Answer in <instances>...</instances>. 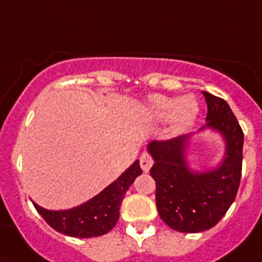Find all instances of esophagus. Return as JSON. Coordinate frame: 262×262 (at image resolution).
Wrapping results in <instances>:
<instances>
[{
	"instance_id": "34e87169",
	"label": "esophagus",
	"mask_w": 262,
	"mask_h": 262,
	"mask_svg": "<svg viewBox=\"0 0 262 262\" xmlns=\"http://www.w3.org/2000/svg\"><path fill=\"white\" fill-rule=\"evenodd\" d=\"M151 165H153V158H151L148 153H144V155L140 157V166H141V169L146 173L150 170Z\"/></svg>"
}]
</instances>
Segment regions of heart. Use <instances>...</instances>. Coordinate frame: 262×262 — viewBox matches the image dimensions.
Segmentation results:
<instances>
[{"label": "heart", "mask_w": 262, "mask_h": 262, "mask_svg": "<svg viewBox=\"0 0 262 262\" xmlns=\"http://www.w3.org/2000/svg\"><path fill=\"white\" fill-rule=\"evenodd\" d=\"M149 111L156 121L170 118L172 130L182 133L193 125L199 116L200 106L194 96H184L181 98L156 96L150 100Z\"/></svg>", "instance_id": "obj_1"}]
</instances>
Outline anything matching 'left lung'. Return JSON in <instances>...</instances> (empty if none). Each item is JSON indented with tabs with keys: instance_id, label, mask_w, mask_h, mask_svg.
<instances>
[{
	"instance_id": "8db88e82",
	"label": "left lung",
	"mask_w": 262,
	"mask_h": 262,
	"mask_svg": "<svg viewBox=\"0 0 262 262\" xmlns=\"http://www.w3.org/2000/svg\"><path fill=\"white\" fill-rule=\"evenodd\" d=\"M202 94L208 114L199 132H216L225 145L217 166H190L188 153L192 135L148 144L155 161L150 176L156 181L158 214L166 225L182 233H200L216 225L236 199L241 180L243 129L226 101L208 92Z\"/></svg>"
}]
</instances>
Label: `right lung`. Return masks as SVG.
<instances>
[{"label": "right lung", "mask_w": 262, "mask_h": 262, "mask_svg": "<svg viewBox=\"0 0 262 262\" xmlns=\"http://www.w3.org/2000/svg\"><path fill=\"white\" fill-rule=\"evenodd\" d=\"M142 170L136 160L117 180L101 190L93 199L67 210H49L33 202L37 212L57 232L78 238L106 234L120 219V206L125 193Z\"/></svg>", "instance_id": "add662e5"}]
</instances>
